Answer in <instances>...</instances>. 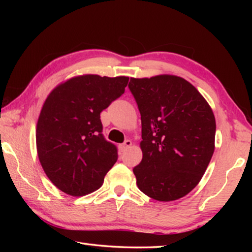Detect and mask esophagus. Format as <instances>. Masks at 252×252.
I'll return each instance as SVG.
<instances>
[{"mask_svg":"<svg viewBox=\"0 0 252 252\" xmlns=\"http://www.w3.org/2000/svg\"><path fill=\"white\" fill-rule=\"evenodd\" d=\"M132 146V141L131 140H126V141H125V143H122L121 146H120V148H121V150H126L127 148H130Z\"/></svg>","mask_w":252,"mask_h":252,"instance_id":"34e87169","label":"esophagus"}]
</instances>
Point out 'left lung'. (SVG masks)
Here are the masks:
<instances>
[{
    "mask_svg": "<svg viewBox=\"0 0 252 252\" xmlns=\"http://www.w3.org/2000/svg\"><path fill=\"white\" fill-rule=\"evenodd\" d=\"M141 114L142 160L136 185L158 201H174L197 187L215 151L211 106L187 80L171 74L131 78Z\"/></svg>",
    "mask_w": 252,
    "mask_h": 252,
    "instance_id": "left-lung-1",
    "label": "left lung"
}]
</instances>
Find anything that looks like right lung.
Here are the masks:
<instances>
[{
	"mask_svg": "<svg viewBox=\"0 0 252 252\" xmlns=\"http://www.w3.org/2000/svg\"><path fill=\"white\" fill-rule=\"evenodd\" d=\"M129 76L83 74L58 84L36 125V150L50 181L66 194L93 192L118 159L102 134L100 113L125 93Z\"/></svg>",
	"mask_w": 252,
	"mask_h": 252,
	"instance_id": "obj_1",
	"label": "right lung"
}]
</instances>
